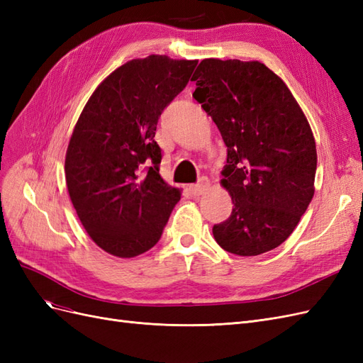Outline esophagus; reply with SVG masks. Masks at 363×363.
<instances>
[{
	"instance_id": "1",
	"label": "esophagus",
	"mask_w": 363,
	"mask_h": 363,
	"mask_svg": "<svg viewBox=\"0 0 363 363\" xmlns=\"http://www.w3.org/2000/svg\"><path fill=\"white\" fill-rule=\"evenodd\" d=\"M208 184H211V183H208L207 179H201L200 183L189 186V192H191L192 195H203V194L208 189Z\"/></svg>"
}]
</instances>
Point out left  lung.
Instances as JSON below:
<instances>
[{"label": "left lung", "instance_id": "obj_1", "mask_svg": "<svg viewBox=\"0 0 363 363\" xmlns=\"http://www.w3.org/2000/svg\"><path fill=\"white\" fill-rule=\"evenodd\" d=\"M192 94L221 131L227 164L221 186L233 211L213 225L218 245L259 256L289 238L313 199L316 145L288 86L257 60L204 59Z\"/></svg>", "mask_w": 363, "mask_h": 363}]
</instances>
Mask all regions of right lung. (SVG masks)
<instances>
[{"mask_svg": "<svg viewBox=\"0 0 363 363\" xmlns=\"http://www.w3.org/2000/svg\"><path fill=\"white\" fill-rule=\"evenodd\" d=\"M199 60L151 54L116 68L87 100L65 157L69 199L87 235L130 259L157 244L182 191L164 182L155 140L163 108Z\"/></svg>", "mask_w": 363, "mask_h": 363, "instance_id": "1", "label": "right lung"}]
</instances>
